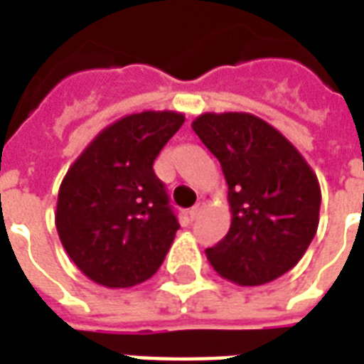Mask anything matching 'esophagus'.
I'll return each instance as SVG.
<instances>
[{"mask_svg": "<svg viewBox=\"0 0 364 364\" xmlns=\"http://www.w3.org/2000/svg\"><path fill=\"white\" fill-rule=\"evenodd\" d=\"M203 210H205V203H197V205L193 206V208L189 210V216L193 218V220H195V218H197L198 214L203 213Z\"/></svg>", "mask_w": 364, "mask_h": 364, "instance_id": "obj_1", "label": "esophagus"}]
</instances>
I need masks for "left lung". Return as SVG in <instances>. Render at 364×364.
Wrapping results in <instances>:
<instances>
[{"label":"left lung","mask_w":364,"mask_h":364,"mask_svg":"<svg viewBox=\"0 0 364 364\" xmlns=\"http://www.w3.org/2000/svg\"><path fill=\"white\" fill-rule=\"evenodd\" d=\"M200 142L220 161L232 214L228 234L206 250L222 279L259 287L302 259L320 222L318 177L290 140L252 112H203Z\"/></svg>","instance_id":"1"}]
</instances>
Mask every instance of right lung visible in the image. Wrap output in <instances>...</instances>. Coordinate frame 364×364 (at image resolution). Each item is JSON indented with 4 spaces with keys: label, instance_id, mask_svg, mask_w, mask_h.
Wrapping results in <instances>:
<instances>
[{
    "label": "right lung",
    "instance_id": "1",
    "mask_svg": "<svg viewBox=\"0 0 364 364\" xmlns=\"http://www.w3.org/2000/svg\"><path fill=\"white\" fill-rule=\"evenodd\" d=\"M183 122L177 111L127 114L105 127L64 175L56 203L60 242L97 284L134 287L166 259L179 224L154 159Z\"/></svg>",
    "mask_w": 364,
    "mask_h": 364
}]
</instances>
